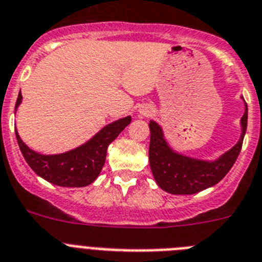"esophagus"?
Wrapping results in <instances>:
<instances>
[{
  "label": "esophagus",
  "mask_w": 262,
  "mask_h": 262,
  "mask_svg": "<svg viewBox=\"0 0 262 262\" xmlns=\"http://www.w3.org/2000/svg\"><path fill=\"white\" fill-rule=\"evenodd\" d=\"M142 114H145V116H149V114H150V112H149V111H144V112H142Z\"/></svg>",
  "instance_id": "1"
}]
</instances>
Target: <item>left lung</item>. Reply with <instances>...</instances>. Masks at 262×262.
I'll return each mask as SVG.
<instances>
[{"instance_id": "8db88e82", "label": "left lung", "mask_w": 262, "mask_h": 262, "mask_svg": "<svg viewBox=\"0 0 262 262\" xmlns=\"http://www.w3.org/2000/svg\"><path fill=\"white\" fill-rule=\"evenodd\" d=\"M241 117V136L237 144L219 158L200 160L181 155L169 145L162 127L150 120V145H149V164L157 185L170 194H194L216 185L232 169L243 146L244 136L248 125V105Z\"/></svg>"}]
</instances>
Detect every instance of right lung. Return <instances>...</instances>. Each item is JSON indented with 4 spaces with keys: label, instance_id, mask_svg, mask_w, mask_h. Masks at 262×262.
<instances>
[{
    "label": "right lung",
    "instance_id": "right-lung-1",
    "mask_svg": "<svg viewBox=\"0 0 262 262\" xmlns=\"http://www.w3.org/2000/svg\"><path fill=\"white\" fill-rule=\"evenodd\" d=\"M23 101L21 93L15 102V111ZM132 117L120 118L104 126L89 141L60 155H41L21 140L15 130L17 142L25 161L36 174L50 184L65 188H82L90 185L100 174L105 164L107 146L130 124Z\"/></svg>",
    "mask_w": 262,
    "mask_h": 262
}]
</instances>
